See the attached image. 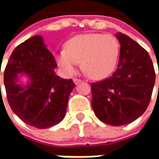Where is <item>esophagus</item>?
Segmentation results:
<instances>
[{
  "label": "esophagus",
  "mask_w": 159,
  "mask_h": 159,
  "mask_svg": "<svg viewBox=\"0 0 159 159\" xmlns=\"http://www.w3.org/2000/svg\"><path fill=\"white\" fill-rule=\"evenodd\" d=\"M82 81L81 80H80V79H77V78H74L73 79V82L75 83V84H79V83H80Z\"/></svg>",
  "instance_id": "esophagus-1"
}]
</instances>
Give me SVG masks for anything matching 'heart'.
Segmentation results:
<instances>
[{
	"instance_id": "heart-1",
	"label": "heart",
	"mask_w": 159,
	"mask_h": 159,
	"mask_svg": "<svg viewBox=\"0 0 159 159\" xmlns=\"http://www.w3.org/2000/svg\"><path fill=\"white\" fill-rule=\"evenodd\" d=\"M119 42L111 34L77 35L65 44V49L57 53L58 65L66 75H71L81 62L91 78L102 80L112 72L118 62Z\"/></svg>"
}]
</instances>
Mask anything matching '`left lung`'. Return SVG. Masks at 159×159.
Listing matches in <instances>:
<instances>
[{
	"label": "left lung",
	"mask_w": 159,
	"mask_h": 159,
	"mask_svg": "<svg viewBox=\"0 0 159 159\" xmlns=\"http://www.w3.org/2000/svg\"><path fill=\"white\" fill-rule=\"evenodd\" d=\"M120 44L118 67L110 78L91 84L92 107L96 117L111 125L129 124L142 116L150 103L155 70L148 52L125 34Z\"/></svg>",
	"instance_id": "left-lung-1"
}]
</instances>
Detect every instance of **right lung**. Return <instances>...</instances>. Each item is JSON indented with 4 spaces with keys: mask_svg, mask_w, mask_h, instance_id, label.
<instances>
[{
    "mask_svg": "<svg viewBox=\"0 0 159 159\" xmlns=\"http://www.w3.org/2000/svg\"><path fill=\"white\" fill-rule=\"evenodd\" d=\"M57 66L40 35L21 43L11 54L4 70V86L11 110L25 124L44 129L64 119L75 84L71 79L58 77ZM21 74L29 78L27 85L18 84Z\"/></svg>",
    "mask_w": 159,
    "mask_h": 159,
    "instance_id": "add662e5",
    "label": "right lung"
}]
</instances>
